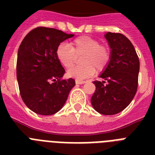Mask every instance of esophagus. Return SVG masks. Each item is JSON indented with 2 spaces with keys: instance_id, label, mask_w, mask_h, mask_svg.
Wrapping results in <instances>:
<instances>
[{
  "instance_id": "esophagus-1",
  "label": "esophagus",
  "mask_w": 155,
  "mask_h": 155,
  "mask_svg": "<svg viewBox=\"0 0 155 155\" xmlns=\"http://www.w3.org/2000/svg\"><path fill=\"white\" fill-rule=\"evenodd\" d=\"M75 83L78 84H85L86 81H85V80H79V79H76V80H75Z\"/></svg>"
}]
</instances>
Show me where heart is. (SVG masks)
I'll use <instances>...</instances> for the list:
<instances>
[{
    "mask_svg": "<svg viewBox=\"0 0 155 155\" xmlns=\"http://www.w3.org/2000/svg\"><path fill=\"white\" fill-rule=\"evenodd\" d=\"M81 55L83 64L68 71V75L71 77L84 79L93 75L95 71L98 73L104 71L110 63L112 51L108 44L101 43L98 39L87 35L75 38L71 47L62 43L56 50L58 60L67 69L72 67L77 57Z\"/></svg>",
    "mask_w": 155,
    "mask_h": 155,
    "instance_id": "obj_1",
    "label": "heart"
}]
</instances>
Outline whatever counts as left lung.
<instances>
[{"mask_svg":"<svg viewBox=\"0 0 155 155\" xmlns=\"http://www.w3.org/2000/svg\"><path fill=\"white\" fill-rule=\"evenodd\" d=\"M106 39L112 51L111 61L96 80L91 102L98 113L113 115L124 110L132 101L138 85L139 58L132 42L120 33L108 32Z\"/></svg>","mask_w":155,"mask_h":155,"instance_id":"1","label":"left lung"}]
</instances>
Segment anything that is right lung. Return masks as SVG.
I'll use <instances>...</instances> for the list:
<instances>
[{
  "label": "right lung",
  "instance_id": "obj_1",
  "mask_svg": "<svg viewBox=\"0 0 155 155\" xmlns=\"http://www.w3.org/2000/svg\"><path fill=\"white\" fill-rule=\"evenodd\" d=\"M73 36L39 26L27 34L19 47L17 79L21 97L38 114L52 115L60 110L75 86L74 79H63L65 70L56 56L61 42Z\"/></svg>",
  "mask_w": 155,
  "mask_h": 155
}]
</instances>
